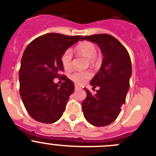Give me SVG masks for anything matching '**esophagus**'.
Listing matches in <instances>:
<instances>
[{
  "label": "esophagus",
  "instance_id": "obj_1",
  "mask_svg": "<svg viewBox=\"0 0 156 156\" xmlns=\"http://www.w3.org/2000/svg\"><path fill=\"white\" fill-rule=\"evenodd\" d=\"M75 88L77 90V89H80V88H81V87H80L79 85H75Z\"/></svg>",
  "mask_w": 156,
  "mask_h": 156
}]
</instances>
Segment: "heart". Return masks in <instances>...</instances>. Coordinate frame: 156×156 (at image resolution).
I'll return each mask as SVG.
<instances>
[{"label":"heart","instance_id":"heart-1","mask_svg":"<svg viewBox=\"0 0 156 156\" xmlns=\"http://www.w3.org/2000/svg\"><path fill=\"white\" fill-rule=\"evenodd\" d=\"M75 50L78 54H82L89 60L91 64L96 62V47L95 45L91 42L83 41L78 43L75 47ZM61 64L65 69H69L71 67V61H72V52L70 49L66 50L61 55ZM92 73L89 71H75L70 74L69 77L73 81L77 84H83L88 79L91 78Z\"/></svg>","mask_w":156,"mask_h":156}]
</instances>
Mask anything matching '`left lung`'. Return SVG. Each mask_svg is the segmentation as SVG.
<instances>
[{"label":"left lung","mask_w":156,"mask_h":156,"mask_svg":"<svg viewBox=\"0 0 156 156\" xmlns=\"http://www.w3.org/2000/svg\"><path fill=\"white\" fill-rule=\"evenodd\" d=\"M98 45L103 55L102 65L90 85L99 87L92 95L85 88L87 96L82 101V111L87 121L96 127H104L113 123L125 103L132 73L131 61L127 49L109 34H95L84 36Z\"/></svg>","instance_id":"left-lung-1"}]
</instances>
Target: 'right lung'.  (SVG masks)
<instances>
[{"label":"right lung","mask_w":156,"mask_h":156,"mask_svg":"<svg viewBox=\"0 0 156 156\" xmlns=\"http://www.w3.org/2000/svg\"><path fill=\"white\" fill-rule=\"evenodd\" d=\"M81 38L47 33L26 47L19 70V92L28 113L36 121L52 123L62 116L75 85L64 75L61 85L54 79L64 71L63 53Z\"/></svg>","instance_id":"obj_1"}]
</instances>
